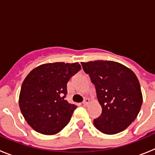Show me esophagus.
<instances>
[{
	"label": "esophagus",
	"instance_id": "obj_1",
	"mask_svg": "<svg viewBox=\"0 0 155 155\" xmlns=\"http://www.w3.org/2000/svg\"><path fill=\"white\" fill-rule=\"evenodd\" d=\"M89 99H88V98H85V99L84 100V102H83V105H87V104L89 103Z\"/></svg>",
	"mask_w": 155,
	"mask_h": 155
}]
</instances>
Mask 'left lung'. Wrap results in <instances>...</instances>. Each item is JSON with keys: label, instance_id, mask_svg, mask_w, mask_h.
I'll list each match as a JSON object with an SVG mask.
<instances>
[{"label": "left lung", "instance_id": "left-lung-1", "mask_svg": "<svg viewBox=\"0 0 155 155\" xmlns=\"http://www.w3.org/2000/svg\"><path fill=\"white\" fill-rule=\"evenodd\" d=\"M95 86L102 114L93 124L105 134L124 131L137 118L143 97L136 74L126 66L110 61L81 62Z\"/></svg>", "mask_w": 155, "mask_h": 155}]
</instances>
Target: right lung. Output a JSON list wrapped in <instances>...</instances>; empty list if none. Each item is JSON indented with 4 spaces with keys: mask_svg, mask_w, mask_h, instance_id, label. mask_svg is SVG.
<instances>
[{
    "mask_svg": "<svg viewBox=\"0 0 155 155\" xmlns=\"http://www.w3.org/2000/svg\"><path fill=\"white\" fill-rule=\"evenodd\" d=\"M80 70L78 63H50L37 67L27 75L21 84L19 107L33 130L53 135L68 125L77 105L65 100L67 84Z\"/></svg>",
    "mask_w": 155,
    "mask_h": 155,
    "instance_id": "obj_1",
    "label": "right lung"
}]
</instances>
